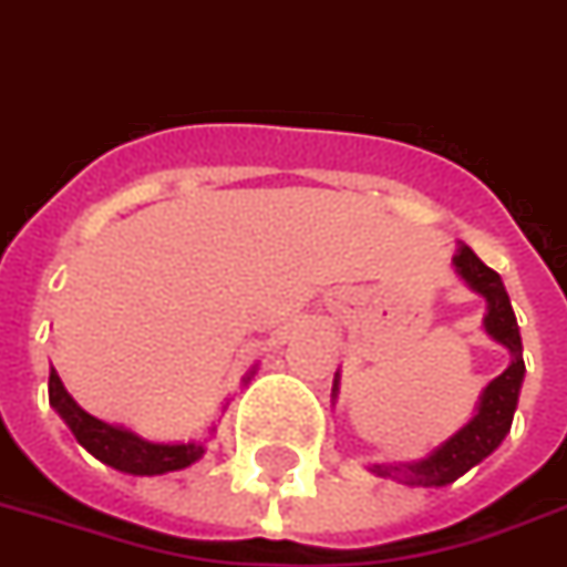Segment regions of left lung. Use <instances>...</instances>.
<instances>
[{
  "label": "left lung",
  "mask_w": 567,
  "mask_h": 567,
  "mask_svg": "<svg viewBox=\"0 0 567 567\" xmlns=\"http://www.w3.org/2000/svg\"><path fill=\"white\" fill-rule=\"evenodd\" d=\"M454 268L475 292H481L487 299L484 329L493 340H499L502 347H508L511 364L502 377H496L484 389L475 419L463 430H457L449 442H442L430 457L410 463V466H373L377 475L400 478L403 484H412V487H445V484L457 481L463 472H470L475 463H481L487 454L499 449V442L505 440L511 421H514L517 394H520L523 373H526L520 329H517V319H514L511 299L505 287H502L499 275L491 266H484L466 245H461V250H457Z\"/></svg>",
  "instance_id": "left-lung-1"
}]
</instances>
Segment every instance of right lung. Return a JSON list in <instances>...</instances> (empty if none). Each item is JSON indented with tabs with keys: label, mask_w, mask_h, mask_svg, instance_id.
<instances>
[{
	"label": "right lung",
	"mask_w": 567,
	"mask_h": 567,
	"mask_svg": "<svg viewBox=\"0 0 567 567\" xmlns=\"http://www.w3.org/2000/svg\"><path fill=\"white\" fill-rule=\"evenodd\" d=\"M50 406L65 419L76 442L92 457L113 466V470L127 472V475H164V472L185 470L190 463H197L203 457V451H206L199 442H178V445L146 442L131 430L113 427V424L89 415L68 394L56 370H50Z\"/></svg>",
	"instance_id": "add662e5"
}]
</instances>
